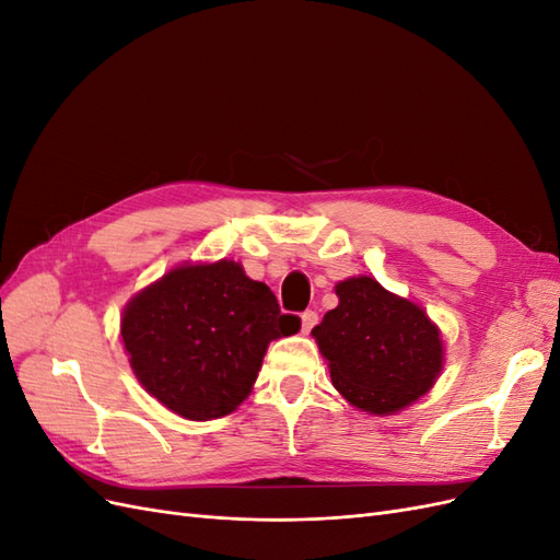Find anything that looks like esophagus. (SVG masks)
<instances>
[{"label":"esophagus","mask_w":560,"mask_h":560,"mask_svg":"<svg viewBox=\"0 0 560 560\" xmlns=\"http://www.w3.org/2000/svg\"><path fill=\"white\" fill-rule=\"evenodd\" d=\"M315 325H317V313H315V311L301 313V331H303V334H308Z\"/></svg>","instance_id":"1"}]
</instances>
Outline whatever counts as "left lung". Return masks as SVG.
<instances>
[{
  "mask_svg": "<svg viewBox=\"0 0 560 560\" xmlns=\"http://www.w3.org/2000/svg\"><path fill=\"white\" fill-rule=\"evenodd\" d=\"M336 294L338 306L313 336L338 393L378 416L425 395L444 362L442 338L425 311L366 276L338 282Z\"/></svg>",
  "mask_w": 560,
  "mask_h": 560,
  "instance_id": "obj_1",
  "label": "left lung"
}]
</instances>
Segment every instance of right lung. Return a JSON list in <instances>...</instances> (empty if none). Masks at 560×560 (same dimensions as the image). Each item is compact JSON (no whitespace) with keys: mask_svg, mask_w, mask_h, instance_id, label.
I'll use <instances>...</instances> for the list:
<instances>
[{"mask_svg":"<svg viewBox=\"0 0 560 560\" xmlns=\"http://www.w3.org/2000/svg\"><path fill=\"white\" fill-rule=\"evenodd\" d=\"M301 329L268 284L241 264L173 268L135 296L121 338L135 376L167 409L189 418H222L257 381L268 343Z\"/></svg>","mask_w":560,"mask_h":560,"instance_id":"obj_1","label":"right lung"}]
</instances>
